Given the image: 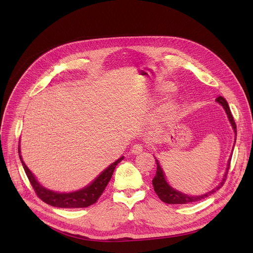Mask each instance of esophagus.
Here are the masks:
<instances>
[{
  "mask_svg": "<svg viewBox=\"0 0 253 253\" xmlns=\"http://www.w3.org/2000/svg\"><path fill=\"white\" fill-rule=\"evenodd\" d=\"M142 151H143V147L141 145H139V144H134V145L131 148V153L134 154V155H138Z\"/></svg>",
  "mask_w": 253,
  "mask_h": 253,
  "instance_id": "esophagus-1",
  "label": "esophagus"
}]
</instances>
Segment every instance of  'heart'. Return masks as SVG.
Here are the masks:
<instances>
[{
    "mask_svg": "<svg viewBox=\"0 0 253 253\" xmlns=\"http://www.w3.org/2000/svg\"><path fill=\"white\" fill-rule=\"evenodd\" d=\"M171 91H172L171 85H162L157 89V93L161 95ZM180 109H181V107H180V104L178 101L174 99H168L163 103V105L159 109L158 118L160 121H163V122L171 121L175 117H177V115L180 112Z\"/></svg>",
    "mask_w": 253,
    "mask_h": 253,
    "instance_id": "heart-1",
    "label": "heart"
}]
</instances>
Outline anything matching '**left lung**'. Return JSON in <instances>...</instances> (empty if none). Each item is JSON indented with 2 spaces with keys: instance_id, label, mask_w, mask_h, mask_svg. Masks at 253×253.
I'll return each instance as SVG.
<instances>
[{
  "instance_id": "8db88e82",
  "label": "left lung",
  "mask_w": 253,
  "mask_h": 253,
  "mask_svg": "<svg viewBox=\"0 0 253 253\" xmlns=\"http://www.w3.org/2000/svg\"><path fill=\"white\" fill-rule=\"evenodd\" d=\"M215 101L223 107V109H224V111H225V113L227 115L228 121H229V123H230V125L232 127V130H233V133H234V143H233V147H232V151H233L234 146H235V142H236V134H237L236 133V124H235L234 119L232 117V114L230 112V109H229V106H228L227 101L223 97H221V96H219L218 98H216ZM232 151H231V154H230L229 159L227 161L226 169H225V172L223 174V177H222V180L220 181V183H218V185L216 186V187H214L212 190H210V191H208V192H206L204 194H201V195H189V194H185V193H183L181 191H178L175 188H173L167 182L164 170L161 167L160 162L158 161V159L154 156L156 164H157V171H156L155 177L152 180V184H153V187H154V190H155L156 194L158 195V197L163 202L168 203V204H187V203H190V202H196V201H200L202 199H205L206 197L210 196L211 194L215 193L218 189H220L221 186L223 185L225 179H226V175H227L228 170H229L230 160H231V157H232Z\"/></svg>"
}]
</instances>
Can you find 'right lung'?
<instances>
[{
	"label": "right lung",
	"instance_id": "1",
	"mask_svg": "<svg viewBox=\"0 0 253 253\" xmlns=\"http://www.w3.org/2000/svg\"><path fill=\"white\" fill-rule=\"evenodd\" d=\"M19 156H20L22 165L24 167V170L37 195L45 203L50 204L54 207H61V208H83V207H88L94 204L98 200V198L101 196L103 191L105 190V187L107 186V184L109 183L112 174L116 166L118 165V163H120L124 159V156H122L119 159H117L115 162L110 164L87 186L81 189H78L76 191L58 192V191H54L46 188L38 181L36 176L31 172V170L23 161L20 145H19Z\"/></svg>",
	"mask_w": 253,
	"mask_h": 253
}]
</instances>
